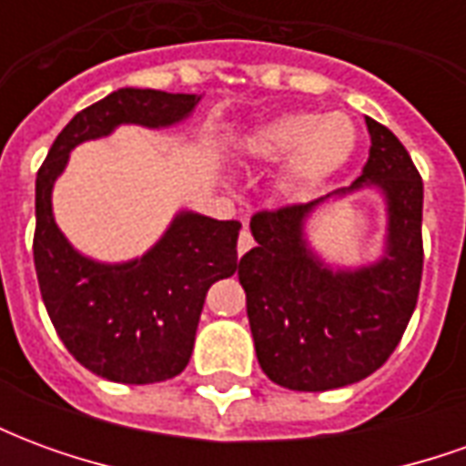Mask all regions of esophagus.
I'll return each mask as SVG.
<instances>
[{
    "instance_id": "esophagus-1",
    "label": "esophagus",
    "mask_w": 466,
    "mask_h": 466,
    "mask_svg": "<svg viewBox=\"0 0 466 466\" xmlns=\"http://www.w3.org/2000/svg\"><path fill=\"white\" fill-rule=\"evenodd\" d=\"M252 244L254 239H252V234H249V229H242V232H239V239H237V252L244 254L249 247H252Z\"/></svg>"
}]
</instances>
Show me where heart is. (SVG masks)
Instances as JSON below:
<instances>
[{
  "instance_id": "1",
  "label": "heart",
  "mask_w": 466,
  "mask_h": 466,
  "mask_svg": "<svg viewBox=\"0 0 466 466\" xmlns=\"http://www.w3.org/2000/svg\"><path fill=\"white\" fill-rule=\"evenodd\" d=\"M357 147V127L347 115L292 112L257 127L244 139V152L254 162L289 159L294 184H314L339 169Z\"/></svg>"
}]
</instances>
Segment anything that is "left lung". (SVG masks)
I'll return each mask as SVG.
<instances>
[{
    "label": "left lung",
    "instance_id": "1",
    "mask_svg": "<svg viewBox=\"0 0 466 466\" xmlns=\"http://www.w3.org/2000/svg\"><path fill=\"white\" fill-rule=\"evenodd\" d=\"M370 159L350 189L380 187L390 237L380 262L332 272L302 239L304 217L322 199L262 209L249 229L257 247L239 259L247 317L262 371L294 391H327L370 377L390 360L417 307L424 267L421 177L404 144L367 116Z\"/></svg>",
    "mask_w": 466,
    "mask_h": 466
}]
</instances>
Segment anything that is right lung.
<instances>
[{
  "mask_svg": "<svg viewBox=\"0 0 466 466\" xmlns=\"http://www.w3.org/2000/svg\"><path fill=\"white\" fill-rule=\"evenodd\" d=\"M199 95L116 89L82 109L36 172L35 267L59 339L82 367L119 384H154L189 364L207 289L237 272V219L182 212L142 259L99 264L72 249L52 217V187L79 142L116 124L169 127Z\"/></svg>",
  "mask_w": 466,
  "mask_h": 466,
  "instance_id": "1",
  "label": "right lung"
}]
</instances>
